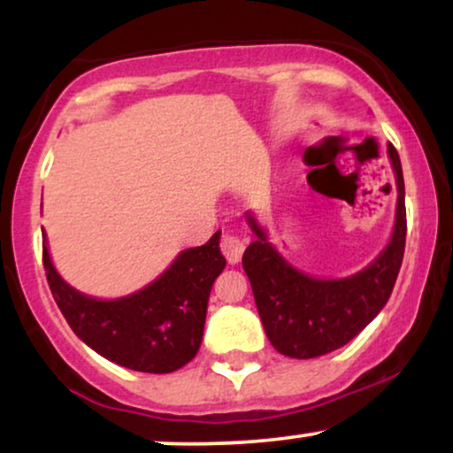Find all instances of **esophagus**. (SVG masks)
<instances>
[{
    "label": "esophagus",
    "instance_id": "obj_1",
    "mask_svg": "<svg viewBox=\"0 0 453 453\" xmlns=\"http://www.w3.org/2000/svg\"><path fill=\"white\" fill-rule=\"evenodd\" d=\"M242 251H244L242 238H238L236 234H230V232L223 234V236H221V253L226 256L227 262H230V264L241 262Z\"/></svg>",
    "mask_w": 453,
    "mask_h": 453
}]
</instances>
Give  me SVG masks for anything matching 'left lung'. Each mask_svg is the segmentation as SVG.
Segmentation results:
<instances>
[{"instance_id":"1","label":"left lung","mask_w":453,"mask_h":453,"mask_svg":"<svg viewBox=\"0 0 453 453\" xmlns=\"http://www.w3.org/2000/svg\"><path fill=\"white\" fill-rule=\"evenodd\" d=\"M388 155L396 174V221L388 247L357 274L347 279H317L294 268L268 242L251 212L247 221L256 241L244 249L242 268L251 280L259 319L279 353L309 360L347 345L371 324L388 303L396 283L407 241L404 180L394 144Z\"/></svg>"}]
</instances>
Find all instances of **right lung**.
Masks as SVG:
<instances>
[{
  "instance_id": "right-lung-1",
  "label": "right lung",
  "mask_w": 453,
  "mask_h": 453,
  "mask_svg": "<svg viewBox=\"0 0 453 453\" xmlns=\"http://www.w3.org/2000/svg\"><path fill=\"white\" fill-rule=\"evenodd\" d=\"M219 236L215 232L202 247L180 251L159 279L117 300L89 298L70 288L50 262L46 242L42 262L55 303L78 339L119 366L164 375L194 360L200 349L211 288L226 268Z\"/></svg>"
}]
</instances>
